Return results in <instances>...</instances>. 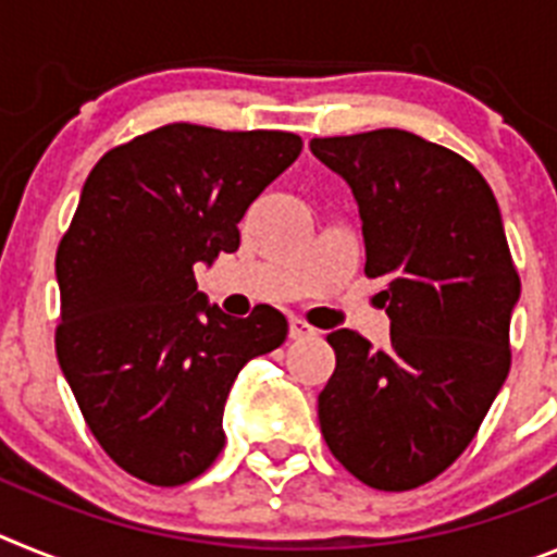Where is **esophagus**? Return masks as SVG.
Masks as SVG:
<instances>
[{
    "mask_svg": "<svg viewBox=\"0 0 557 557\" xmlns=\"http://www.w3.org/2000/svg\"><path fill=\"white\" fill-rule=\"evenodd\" d=\"M289 337H293V339L314 337V329L309 326V323H304V321H298V318H293V321H289Z\"/></svg>",
    "mask_w": 557,
    "mask_h": 557,
    "instance_id": "obj_1",
    "label": "esophagus"
}]
</instances>
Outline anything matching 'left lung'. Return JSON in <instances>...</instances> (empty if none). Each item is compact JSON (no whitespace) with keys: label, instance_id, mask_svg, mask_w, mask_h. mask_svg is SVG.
<instances>
[{"label":"left lung","instance_id":"8db88e82","mask_svg":"<svg viewBox=\"0 0 557 557\" xmlns=\"http://www.w3.org/2000/svg\"><path fill=\"white\" fill-rule=\"evenodd\" d=\"M309 147L351 186L391 318L385 348L351 329L326 337L321 432L359 482L418 488L466 451L508 379L521 282L499 206L474 164L398 127Z\"/></svg>","mask_w":557,"mask_h":557}]
</instances>
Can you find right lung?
<instances>
[{
	"mask_svg": "<svg viewBox=\"0 0 557 557\" xmlns=\"http://www.w3.org/2000/svg\"><path fill=\"white\" fill-rule=\"evenodd\" d=\"M287 131L172 122L95 164L55 253V354L97 444L122 471L172 488L225 446L223 410L248 359L278 348L273 307L231 318L195 264L239 248L236 223L301 152Z\"/></svg>",
	"mask_w": 557,
	"mask_h": 557,
	"instance_id": "right-lung-1",
	"label": "right lung"
}]
</instances>
